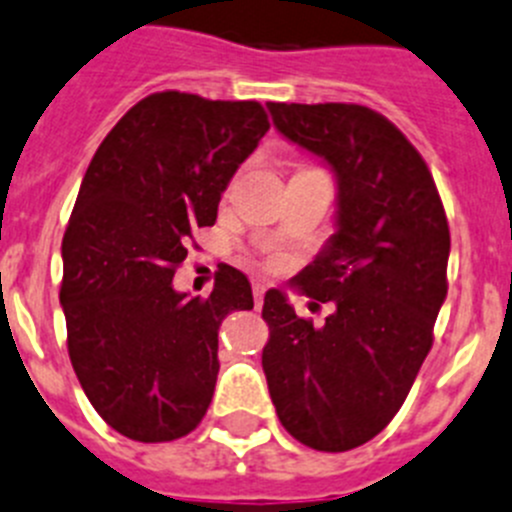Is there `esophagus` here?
<instances>
[{
	"label": "esophagus",
	"mask_w": 512,
	"mask_h": 512,
	"mask_svg": "<svg viewBox=\"0 0 512 512\" xmlns=\"http://www.w3.org/2000/svg\"><path fill=\"white\" fill-rule=\"evenodd\" d=\"M265 290H267L265 283H252V295H255L257 305H262V300H265Z\"/></svg>",
	"instance_id": "1"
}]
</instances>
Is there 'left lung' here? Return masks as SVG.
<instances>
[{"label":"left lung","mask_w":512,"mask_h":512,"mask_svg":"<svg viewBox=\"0 0 512 512\" xmlns=\"http://www.w3.org/2000/svg\"><path fill=\"white\" fill-rule=\"evenodd\" d=\"M267 108L288 141L331 166L338 212L336 234L295 278L336 310L315 328L270 290L262 371L298 442L346 452L394 419L432 348L450 227L427 164L389 118L356 103Z\"/></svg>","instance_id":"left-lung-1"}]
</instances>
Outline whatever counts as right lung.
Instances as JSON below:
<instances>
[{"instance_id": "right-lung-1", "label": "right lung", "mask_w": 512, "mask_h": 512, "mask_svg": "<svg viewBox=\"0 0 512 512\" xmlns=\"http://www.w3.org/2000/svg\"><path fill=\"white\" fill-rule=\"evenodd\" d=\"M267 128L255 100L164 90L133 105L85 171L62 237L60 305L75 376L123 437L171 442L207 414L219 326L255 305L252 288L234 267L209 298L171 280Z\"/></svg>"}]
</instances>
